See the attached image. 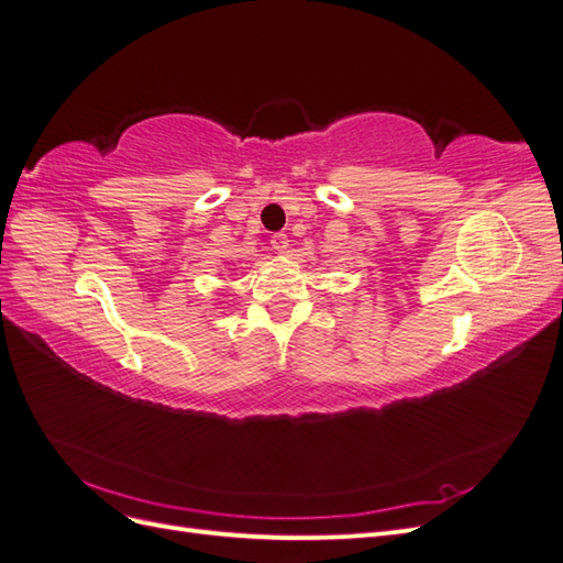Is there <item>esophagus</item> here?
<instances>
[{
  "mask_svg": "<svg viewBox=\"0 0 563 563\" xmlns=\"http://www.w3.org/2000/svg\"><path fill=\"white\" fill-rule=\"evenodd\" d=\"M269 244H272V249H275V251H286V249H288V236H286V234H282V232L272 234Z\"/></svg>",
  "mask_w": 563,
  "mask_h": 563,
  "instance_id": "34e87169",
  "label": "esophagus"
}]
</instances>
